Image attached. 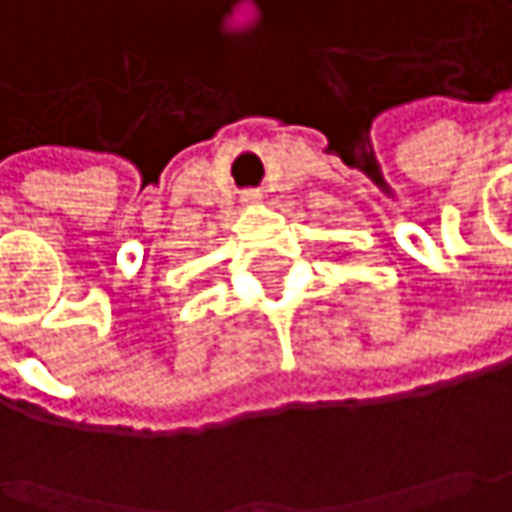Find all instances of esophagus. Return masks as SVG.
Returning <instances> with one entry per match:
<instances>
[{
  "label": "esophagus",
  "mask_w": 512,
  "mask_h": 512,
  "mask_svg": "<svg viewBox=\"0 0 512 512\" xmlns=\"http://www.w3.org/2000/svg\"><path fill=\"white\" fill-rule=\"evenodd\" d=\"M260 199H263L260 191H243V194H240V202H243V205H260Z\"/></svg>",
  "instance_id": "1"
}]
</instances>
